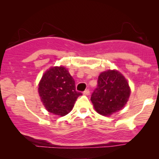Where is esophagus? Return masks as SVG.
I'll list each match as a JSON object with an SVG mask.
<instances>
[{
    "label": "esophagus",
    "mask_w": 159,
    "mask_h": 159,
    "mask_svg": "<svg viewBox=\"0 0 159 159\" xmlns=\"http://www.w3.org/2000/svg\"><path fill=\"white\" fill-rule=\"evenodd\" d=\"M84 94H85V95L90 94V90H89V89H87V90H85L84 91Z\"/></svg>",
    "instance_id": "esophagus-1"
}]
</instances>
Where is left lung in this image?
<instances>
[{
    "mask_svg": "<svg viewBox=\"0 0 159 159\" xmlns=\"http://www.w3.org/2000/svg\"><path fill=\"white\" fill-rule=\"evenodd\" d=\"M97 84L90 99L98 114L109 116L125 106L130 96V88L126 79L119 72H102Z\"/></svg>",
    "mask_w": 159,
    "mask_h": 159,
    "instance_id": "left-lung-1",
    "label": "left lung"
}]
</instances>
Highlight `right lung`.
<instances>
[{"label":"right lung","mask_w":159,"mask_h":159,"mask_svg":"<svg viewBox=\"0 0 159 159\" xmlns=\"http://www.w3.org/2000/svg\"><path fill=\"white\" fill-rule=\"evenodd\" d=\"M39 94L50 113L65 116L72 111L78 97L75 82L63 66L53 67L43 75L39 84Z\"/></svg>","instance_id":"1"}]
</instances>
